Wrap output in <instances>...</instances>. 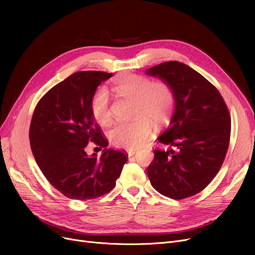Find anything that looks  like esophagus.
<instances>
[{
    "instance_id": "1",
    "label": "esophagus",
    "mask_w": 255,
    "mask_h": 255,
    "mask_svg": "<svg viewBox=\"0 0 255 255\" xmlns=\"http://www.w3.org/2000/svg\"><path fill=\"white\" fill-rule=\"evenodd\" d=\"M127 153H128V156L130 157V156H133V155H135L136 151H135V150H128V151H127Z\"/></svg>"
}]
</instances>
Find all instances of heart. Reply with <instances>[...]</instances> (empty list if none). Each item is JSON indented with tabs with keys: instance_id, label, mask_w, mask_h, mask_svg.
Segmentation results:
<instances>
[{
	"instance_id": "b5f03b06",
	"label": "heart",
	"mask_w": 255,
	"mask_h": 255,
	"mask_svg": "<svg viewBox=\"0 0 255 255\" xmlns=\"http://www.w3.org/2000/svg\"><path fill=\"white\" fill-rule=\"evenodd\" d=\"M114 90L122 96L135 101L134 115L137 117L129 123H118L110 131L112 142L119 148L135 150L149 140L152 122L162 124L169 118L176 104V92L165 79L153 80L140 74L124 73L115 78ZM91 114L96 122L106 126L112 122L109 93L98 89L90 103Z\"/></svg>"
}]
</instances>
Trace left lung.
I'll list each match as a JSON object with an SVG mask.
<instances>
[{
    "label": "left lung",
    "instance_id": "left-lung-1",
    "mask_svg": "<svg viewBox=\"0 0 255 255\" xmlns=\"http://www.w3.org/2000/svg\"><path fill=\"white\" fill-rule=\"evenodd\" d=\"M171 84L176 109L158 137L167 149H155L148 166L152 186L164 196L183 199L199 193L218 173L231 138V115L221 94L184 63L169 61L146 70Z\"/></svg>",
    "mask_w": 255,
    "mask_h": 255
}]
</instances>
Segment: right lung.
<instances>
[{
	"instance_id": "1",
	"label": "right lung",
	"mask_w": 255,
	"mask_h": 255,
	"mask_svg": "<svg viewBox=\"0 0 255 255\" xmlns=\"http://www.w3.org/2000/svg\"><path fill=\"white\" fill-rule=\"evenodd\" d=\"M113 76L103 71H79L52 87L40 99L32 117L29 138L36 162L46 180L63 195L87 200L109 193L126 163L124 151L104 150L88 156L94 142L109 141L90 109L97 87Z\"/></svg>"
}]
</instances>
